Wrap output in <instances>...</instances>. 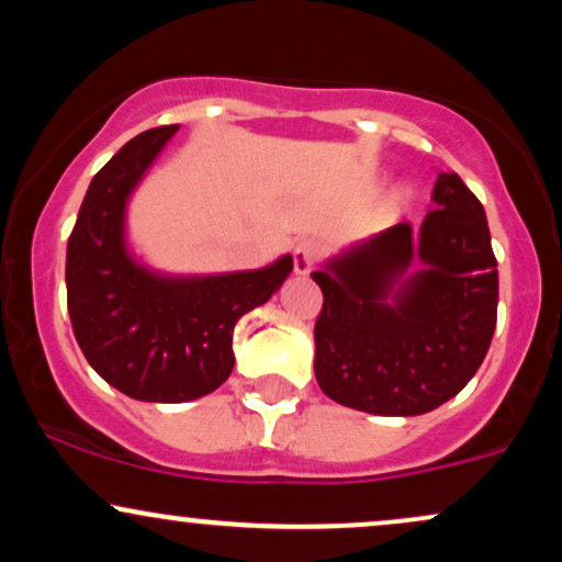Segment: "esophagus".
<instances>
[{
  "instance_id": "34e87169",
  "label": "esophagus",
  "mask_w": 562,
  "mask_h": 562,
  "mask_svg": "<svg viewBox=\"0 0 562 562\" xmlns=\"http://www.w3.org/2000/svg\"><path fill=\"white\" fill-rule=\"evenodd\" d=\"M319 243L317 240H301L299 245L293 248V269L295 274H308L312 272L314 263L319 261Z\"/></svg>"
}]
</instances>
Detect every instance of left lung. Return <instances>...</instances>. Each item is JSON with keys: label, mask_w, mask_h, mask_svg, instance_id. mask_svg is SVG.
<instances>
[{"label": "left lung", "mask_w": 562, "mask_h": 562, "mask_svg": "<svg viewBox=\"0 0 562 562\" xmlns=\"http://www.w3.org/2000/svg\"><path fill=\"white\" fill-rule=\"evenodd\" d=\"M434 203L417 235L402 222L312 272L322 288L314 375L333 402L423 415L465 389L486 357L499 301L486 214L454 171L438 173ZM415 258L429 269L389 307L382 299Z\"/></svg>", "instance_id": "1"}]
</instances>
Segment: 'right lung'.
I'll list each match as a JSON object with an SVG mask.
<instances>
[{
  "mask_svg": "<svg viewBox=\"0 0 562 562\" xmlns=\"http://www.w3.org/2000/svg\"><path fill=\"white\" fill-rule=\"evenodd\" d=\"M147 128L94 173L68 237V314L83 357L102 380L139 402L179 404L216 391L235 367L237 319L272 299L293 259L256 272L171 280L124 248L128 192L177 132Z\"/></svg>",
  "mask_w": 562,
  "mask_h": 562,
  "instance_id": "obj_1",
  "label": "right lung"
}]
</instances>
